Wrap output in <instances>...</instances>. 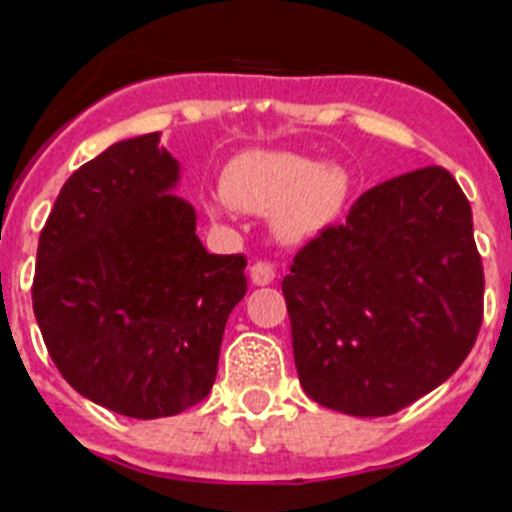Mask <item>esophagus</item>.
I'll use <instances>...</instances> for the list:
<instances>
[{"label":"esophagus","mask_w":512,"mask_h":512,"mask_svg":"<svg viewBox=\"0 0 512 512\" xmlns=\"http://www.w3.org/2000/svg\"><path fill=\"white\" fill-rule=\"evenodd\" d=\"M250 281L255 283V286H268V283H273L275 281L273 262L257 260L255 265L250 268Z\"/></svg>","instance_id":"esophagus-1"}]
</instances>
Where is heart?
Wrapping results in <instances>:
<instances>
[{
  "instance_id": "1",
  "label": "heart",
  "mask_w": 512,
  "mask_h": 512,
  "mask_svg": "<svg viewBox=\"0 0 512 512\" xmlns=\"http://www.w3.org/2000/svg\"><path fill=\"white\" fill-rule=\"evenodd\" d=\"M224 195L239 211L273 213L283 242H304L340 216L350 175L342 164H319L291 151H244L226 164ZM211 211H224V201L211 203Z\"/></svg>"
}]
</instances>
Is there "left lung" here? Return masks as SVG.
<instances>
[{"instance_id":"1","label":"left lung","mask_w":512,"mask_h":512,"mask_svg":"<svg viewBox=\"0 0 512 512\" xmlns=\"http://www.w3.org/2000/svg\"><path fill=\"white\" fill-rule=\"evenodd\" d=\"M293 361L314 402L384 417L464 363L482 327L471 206L443 167L391 177L293 257Z\"/></svg>"}]
</instances>
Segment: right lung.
<instances>
[{
    "label": "right lung",
    "mask_w": 512,
    "mask_h": 512,
    "mask_svg": "<svg viewBox=\"0 0 512 512\" xmlns=\"http://www.w3.org/2000/svg\"><path fill=\"white\" fill-rule=\"evenodd\" d=\"M159 133L108 146L64 182L41 231L33 311L66 381L157 420L203 402L244 299V255H208Z\"/></svg>",
    "instance_id": "obj_1"
}]
</instances>
